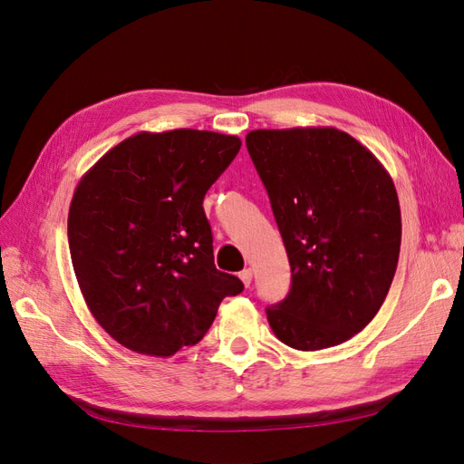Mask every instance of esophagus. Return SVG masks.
<instances>
[{"label": "esophagus", "instance_id": "esophagus-1", "mask_svg": "<svg viewBox=\"0 0 464 464\" xmlns=\"http://www.w3.org/2000/svg\"><path fill=\"white\" fill-rule=\"evenodd\" d=\"M240 278H242V283H244L246 286H249L251 280H254V271H251L249 266H247V269H244V271L240 273Z\"/></svg>", "mask_w": 464, "mask_h": 464}]
</instances>
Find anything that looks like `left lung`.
<instances>
[{
    "mask_svg": "<svg viewBox=\"0 0 464 464\" xmlns=\"http://www.w3.org/2000/svg\"><path fill=\"white\" fill-rule=\"evenodd\" d=\"M290 261V290L266 307L280 341L321 350L348 341L385 302L401 251V208L385 168L334 128L246 137Z\"/></svg>",
    "mask_w": 464,
    "mask_h": 464,
    "instance_id": "1",
    "label": "left lung"
}]
</instances>
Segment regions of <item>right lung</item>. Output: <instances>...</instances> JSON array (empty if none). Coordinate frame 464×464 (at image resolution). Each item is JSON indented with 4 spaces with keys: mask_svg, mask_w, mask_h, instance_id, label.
<instances>
[{
    "mask_svg": "<svg viewBox=\"0 0 464 464\" xmlns=\"http://www.w3.org/2000/svg\"><path fill=\"white\" fill-rule=\"evenodd\" d=\"M234 135L137 133L79 181L67 236L94 319L125 348L172 356L198 344L220 302L244 290L215 266L203 199L236 159Z\"/></svg>",
    "mask_w": 464,
    "mask_h": 464,
    "instance_id": "obj_1",
    "label": "right lung"
}]
</instances>
